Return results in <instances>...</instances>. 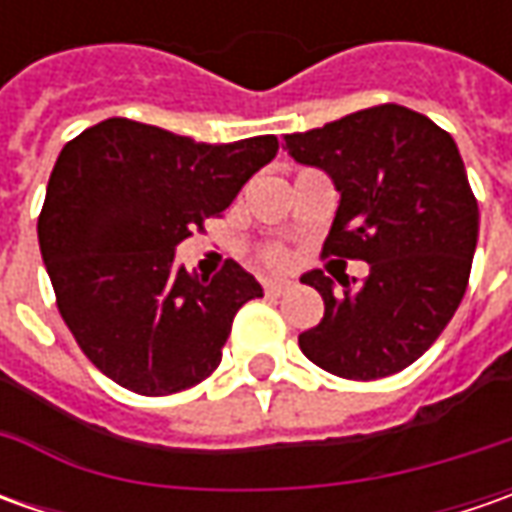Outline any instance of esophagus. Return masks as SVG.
<instances>
[{"label":"esophagus","mask_w":512,"mask_h":512,"mask_svg":"<svg viewBox=\"0 0 512 512\" xmlns=\"http://www.w3.org/2000/svg\"><path fill=\"white\" fill-rule=\"evenodd\" d=\"M285 290H290V282H285V279H267L265 282L267 296H282Z\"/></svg>","instance_id":"obj_1"}]
</instances>
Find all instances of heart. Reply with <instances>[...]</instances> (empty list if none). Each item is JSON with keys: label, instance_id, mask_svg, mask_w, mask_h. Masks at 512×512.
<instances>
[{"label": "heart", "instance_id": "1", "mask_svg": "<svg viewBox=\"0 0 512 512\" xmlns=\"http://www.w3.org/2000/svg\"><path fill=\"white\" fill-rule=\"evenodd\" d=\"M265 262L273 267H282L287 262L285 250H279V247H270V250H265Z\"/></svg>", "mask_w": 512, "mask_h": 512}]
</instances>
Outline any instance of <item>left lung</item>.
Segmentation results:
<instances>
[{
	"mask_svg": "<svg viewBox=\"0 0 512 512\" xmlns=\"http://www.w3.org/2000/svg\"><path fill=\"white\" fill-rule=\"evenodd\" d=\"M287 153L339 190L325 250L364 259L362 285L310 270L302 282L325 316L299 336L322 370L373 382L413 364L462 302L479 239V205L453 136L402 105L356 110L325 128L287 133Z\"/></svg>",
	"mask_w": 512,
	"mask_h": 512,
	"instance_id": "left-lung-1",
	"label": "left lung"
}]
</instances>
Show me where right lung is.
<instances>
[{"instance_id": "right-lung-1", "label": "right lung", "mask_w": 512, "mask_h": 512, "mask_svg": "<svg viewBox=\"0 0 512 512\" xmlns=\"http://www.w3.org/2000/svg\"><path fill=\"white\" fill-rule=\"evenodd\" d=\"M276 150V136L205 145L119 116L62 148L39 250L65 325L108 379L170 396L219 367L236 310L262 285L233 259L213 279L190 276L173 253Z\"/></svg>"}]
</instances>
